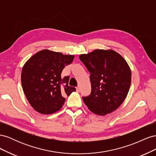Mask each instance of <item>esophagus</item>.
<instances>
[{
    "label": "esophagus",
    "mask_w": 156,
    "mask_h": 156,
    "mask_svg": "<svg viewBox=\"0 0 156 156\" xmlns=\"http://www.w3.org/2000/svg\"><path fill=\"white\" fill-rule=\"evenodd\" d=\"M76 90H77V92H78L80 91V88H79V87H76Z\"/></svg>",
    "instance_id": "esophagus-1"
}]
</instances>
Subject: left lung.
I'll list each match as a JSON object with an SVG mask.
<instances>
[{"label":"left lung","instance_id":"obj_1","mask_svg":"<svg viewBox=\"0 0 156 156\" xmlns=\"http://www.w3.org/2000/svg\"><path fill=\"white\" fill-rule=\"evenodd\" d=\"M79 58L90 73L91 93L83 97L88 109L101 116L117 109L131 85V69L126 61L111 49H96Z\"/></svg>","mask_w":156,"mask_h":156}]
</instances>
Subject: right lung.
Masks as SVG:
<instances>
[{"mask_svg":"<svg viewBox=\"0 0 156 156\" xmlns=\"http://www.w3.org/2000/svg\"><path fill=\"white\" fill-rule=\"evenodd\" d=\"M73 58L74 55L44 49L27 60L22 69L21 84L35 111L44 115L57 112L64 105V97L76 90L68 85L69 76L61 77L63 69Z\"/></svg>","mask_w":156,"mask_h":156,"instance_id":"obj_1","label":"right lung"}]
</instances>
